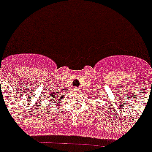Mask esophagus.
<instances>
[{
  "label": "esophagus",
  "mask_w": 152,
  "mask_h": 152,
  "mask_svg": "<svg viewBox=\"0 0 152 152\" xmlns=\"http://www.w3.org/2000/svg\"><path fill=\"white\" fill-rule=\"evenodd\" d=\"M78 91H79V90H78V88H74V92H78Z\"/></svg>",
  "instance_id": "esophagus-1"
}]
</instances>
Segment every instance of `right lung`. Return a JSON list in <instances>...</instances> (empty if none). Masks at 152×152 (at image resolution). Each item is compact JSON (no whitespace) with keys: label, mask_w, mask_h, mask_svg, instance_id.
Masks as SVG:
<instances>
[{"label":"right lung","mask_w":152,"mask_h":152,"mask_svg":"<svg viewBox=\"0 0 152 152\" xmlns=\"http://www.w3.org/2000/svg\"><path fill=\"white\" fill-rule=\"evenodd\" d=\"M61 96H63L60 95V93H57L56 91H54V92H51L50 94L48 95V100H50V104L51 103H56V102H60L63 99V97H61ZM50 104H49L50 105H51Z\"/></svg>","instance_id":"add662e5"}]
</instances>
